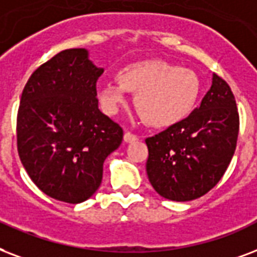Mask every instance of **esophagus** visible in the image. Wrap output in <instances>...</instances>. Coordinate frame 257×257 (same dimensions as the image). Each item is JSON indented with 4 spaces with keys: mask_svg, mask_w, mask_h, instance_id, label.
Listing matches in <instances>:
<instances>
[{
    "mask_svg": "<svg viewBox=\"0 0 257 257\" xmlns=\"http://www.w3.org/2000/svg\"><path fill=\"white\" fill-rule=\"evenodd\" d=\"M123 139H124V142H135V141H138V137L135 134H133V133H130V131H126Z\"/></svg>",
    "mask_w": 257,
    "mask_h": 257,
    "instance_id": "34e87169",
    "label": "esophagus"
}]
</instances>
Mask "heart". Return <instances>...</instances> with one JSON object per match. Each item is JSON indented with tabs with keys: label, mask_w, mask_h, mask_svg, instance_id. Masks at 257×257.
<instances>
[{
	"label": "heart",
	"mask_w": 257,
	"mask_h": 257,
	"mask_svg": "<svg viewBox=\"0 0 257 257\" xmlns=\"http://www.w3.org/2000/svg\"><path fill=\"white\" fill-rule=\"evenodd\" d=\"M128 92H137L135 106L150 126L168 127L181 122L196 107L201 80L192 69L169 61H138L119 69L116 80L100 83L97 99L104 112L116 114Z\"/></svg>",
	"instance_id": "heart-1"
}]
</instances>
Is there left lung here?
<instances>
[{"mask_svg":"<svg viewBox=\"0 0 257 257\" xmlns=\"http://www.w3.org/2000/svg\"><path fill=\"white\" fill-rule=\"evenodd\" d=\"M238 111L232 89L213 75L201 106L188 118L146 138L147 177L160 196L192 201L221 180L237 143Z\"/></svg>","mask_w":257,"mask_h":257,"instance_id":"obj_1","label":"left lung"}]
</instances>
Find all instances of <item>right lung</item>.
Returning <instances> with one entry per match:
<instances>
[{
	"label": "right lung",
	"mask_w": 257,
	"mask_h": 257,
	"mask_svg": "<svg viewBox=\"0 0 257 257\" xmlns=\"http://www.w3.org/2000/svg\"><path fill=\"white\" fill-rule=\"evenodd\" d=\"M101 73L84 48H73L40 65L24 87L16 128L20 160L55 200L79 204L92 196L104 160L122 143V127L97 107Z\"/></svg>",
	"instance_id": "obj_1"
}]
</instances>
